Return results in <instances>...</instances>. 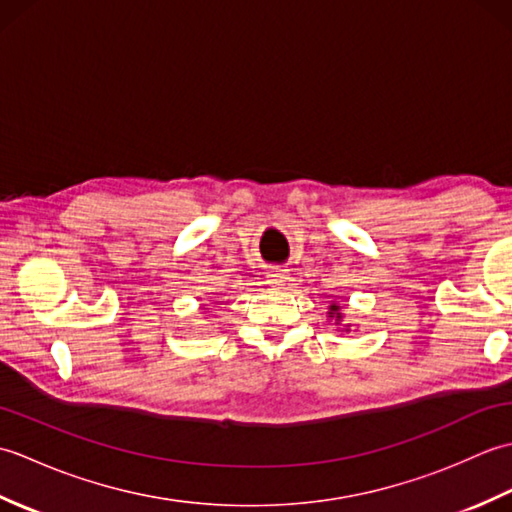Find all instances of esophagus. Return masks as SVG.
Wrapping results in <instances>:
<instances>
[{"mask_svg":"<svg viewBox=\"0 0 512 512\" xmlns=\"http://www.w3.org/2000/svg\"><path fill=\"white\" fill-rule=\"evenodd\" d=\"M286 281H288V270L286 268H270L266 273V284H270V286L279 288V286H284Z\"/></svg>","mask_w":512,"mask_h":512,"instance_id":"obj_1","label":"esophagus"}]
</instances>
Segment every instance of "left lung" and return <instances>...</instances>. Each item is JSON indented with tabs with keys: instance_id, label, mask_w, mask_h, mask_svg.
I'll return each mask as SVG.
<instances>
[{
	"instance_id": "1",
	"label": "left lung",
	"mask_w": 512,
	"mask_h": 512,
	"mask_svg": "<svg viewBox=\"0 0 512 512\" xmlns=\"http://www.w3.org/2000/svg\"><path fill=\"white\" fill-rule=\"evenodd\" d=\"M330 317H334L336 319V323H339L341 319H343V314H341V306H339V303H332V306H330Z\"/></svg>"
}]
</instances>
